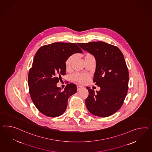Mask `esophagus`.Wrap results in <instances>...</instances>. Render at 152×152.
I'll list each match as a JSON object with an SVG mask.
<instances>
[{
  "label": "esophagus",
  "mask_w": 152,
  "mask_h": 152,
  "mask_svg": "<svg viewBox=\"0 0 152 152\" xmlns=\"http://www.w3.org/2000/svg\"><path fill=\"white\" fill-rule=\"evenodd\" d=\"M81 88H82V86H80V85H77V90H79Z\"/></svg>",
  "instance_id": "34e87169"
}]
</instances>
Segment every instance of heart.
I'll return each mask as SVG.
<instances>
[{"label": "heart", "instance_id": "heart-1", "mask_svg": "<svg viewBox=\"0 0 152 152\" xmlns=\"http://www.w3.org/2000/svg\"><path fill=\"white\" fill-rule=\"evenodd\" d=\"M75 58V56L73 55H71L68 58L66 59V61L65 63V66H66V70L69 71V70H71L72 64L74 62ZM84 58L85 62L89 61L91 59H95L93 55L91 53H86L84 55ZM89 78V75L88 74H84V73H77L74 74L73 76V79L75 81L78 82L79 83H81V84H84L87 82Z\"/></svg>", "mask_w": 152, "mask_h": 152}]
</instances>
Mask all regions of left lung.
I'll list each match as a JSON object with an SVG mask.
<instances>
[{
  "label": "left lung",
  "mask_w": 152,
  "mask_h": 152,
  "mask_svg": "<svg viewBox=\"0 0 152 152\" xmlns=\"http://www.w3.org/2000/svg\"><path fill=\"white\" fill-rule=\"evenodd\" d=\"M78 45L95 58L93 82L101 88L95 92L86 87V108L96 116H110L121 108L129 89V70L124 56L118 47L102 41Z\"/></svg>",
  "instance_id": "left-lung-1"
}]
</instances>
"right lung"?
Returning a JSON list of instances; mask_svg holds the SVG:
<instances>
[{"mask_svg":"<svg viewBox=\"0 0 152 152\" xmlns=\"http://www.w3.org/2000/svg\"><path fill=\"white\" fill-rule=\"evenodd\" d=\"M76 43L55 42L40 47L29 70L28 84L31 100L39 112L58 117L65 112L68 98L77 92V86L68 84L64 90L57 83L66 74V59L82 53Z\"/></svg>","mask_w":152,"mask_h":152,"instance_id":"right-lung-1","label":"right lung"}]
</instances>
